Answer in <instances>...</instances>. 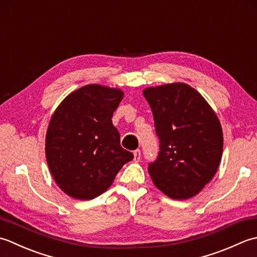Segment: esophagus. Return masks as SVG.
Listing matches in <instances>:
<instances>
[{
	"instance_id": "1",
	"label": "esophagus",
	"mask_w": 257,
	"mask_h": 257,
	"mask_svg": "<svg viewBox=\"0 0 257 257\" xmlns=\"http://www.w3.org/2000/svg\"><path fill=\"white\" fill-rule=\"evenodd\" d=\"M141 160V150H135L134 151V161L139 162Z\"/></svg>"
}]
</instances>
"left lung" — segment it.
<instances>
[{"label": "left lung", "mask_w": 257, "mask_h": 257, "mask_svg": "<svg viewBox=\"0 0 257 257\" xmlns=\"http://www.w3.org/2000/svg\"><path fill=\"white\" fill-rule=\"evenodd\" d=\"M143 95L160 139L158 159L149 164L152 181L174 200L195 196L221 163L223 132L215 112L185 83L148 87Z\"/></svg>", "instance_id": "1"}]
</instances>
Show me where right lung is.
<instances>
[{
	"mask_svg": "<svg viewBox=\"0 0 257 257\" xmlns=\"http://www.w3.org/2000/svg\"><path fill=\"white\" fill-rule=\"evenodd\" d=\"M124 93L97 84L69 94L52 115L45 155L56 184L76 200H92L112 185L133 154L119 144L112 116Z\"/></svg>",
	"mask_w": 257,
	"mask_h": 257,
	"instance_id": "right-lung-1",
	"label": "right lung"
}]
</instances>
